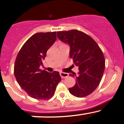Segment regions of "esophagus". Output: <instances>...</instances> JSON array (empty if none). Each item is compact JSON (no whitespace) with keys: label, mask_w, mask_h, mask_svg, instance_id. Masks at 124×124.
Wrapping results in <instances>:
<instances>
[{"label":"esophagus","mask_w":124,"mask_h":124,"mask_svg":"<svg viewBox=\"0 0 124 124\" xmlns=\"http://www.w3.org/2000/svg\"><path fill=\"white\" fill-rule=\"evenodd\" d=\"M60 76H61V78H66V77H68L69 75H68V74L67 73V72H60Z\"/></svg>","instance_id":"34e87169"}]
</instances>
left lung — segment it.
<instances>
[{"instance_id": "8db88e82", "label": "left lung", "mask_w": 124, "mask_h": 124, "mask_svg": "<svg viewBox=\"0 0 124 124\" xmlns=\"http://www.w3.org/2000/svg\"><path fill=\"white\" fill-rule=\"evenodd\" d=\"M57 37L70 46V56L78 67L76 85L69 88L72 95L82 98L92 93L100 83L105 68V58L97 42L82 31L71 30L57 32Z\"/></svg>"}]
</instances>
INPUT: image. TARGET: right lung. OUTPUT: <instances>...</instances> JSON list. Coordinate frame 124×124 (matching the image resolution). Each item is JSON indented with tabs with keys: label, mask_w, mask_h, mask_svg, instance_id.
I'll use <instances>...</instances> for the list:
<instances>
[{
	"label": "right lung",
	"mask_w": 124,
	"mask_h": 124,
	"mask_svg": "<svg viewBox=\"0 0 124 124\" xmlns=\"http://www.w3.org/2000/svg\"><path fill=\"white\" fill-rule=\"evenodd\" d=\"M56 39V32L33 35L20 50L14 64V76L20 87L32 98L48 100L61 81L59 72L41 70L47 50Z\"/></svg>",
	"instance_id": "right-lung-1"
}]
</instances>
